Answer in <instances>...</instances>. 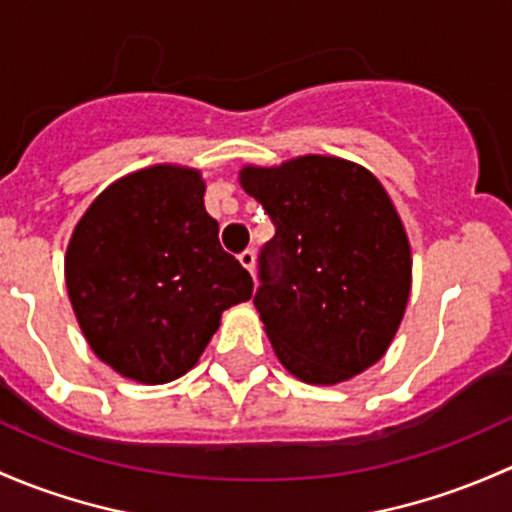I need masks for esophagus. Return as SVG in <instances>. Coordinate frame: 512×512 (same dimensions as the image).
Masks as SVG:
<instances>
[{"label":"esophagus","mask_w":512,"mask_h":512,"mask_svg":"<svg viewBox=\"0 0 512 512\" xmlns=\"http://www.w3.org/2000/svg\"><path fill=\"white\" fill-rule=\"evenodd\" d=\"M239 261H241V266H244L246 271L251 273V276H256V254H254V249H246L244 254H239Z\"/></svg>","instance_id":"1"}]
</instances>
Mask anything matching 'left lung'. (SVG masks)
Wrapping results in <instances>:
<instances>
[{"label":"left lung","instance_id":"1","mask_svg":"<svg viewBox=\"0 0 512 512\" xmlns=\"http://www.w3.org/2000/svg\"><path fill=\"white\" fill-rule=\"evenodd\" d=\"M239 182L276 226L258 256L254 305L281 365L308 384L365 372L397 335L412 291V249L387 189L325 155L249 165Z\"/></svg>","mask_w":512,"mask_h":512}]
</instances>
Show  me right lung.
Listing matches in <instances>:
<instances>
[{"label":"right lung","instance_id":"obj_1","mask_svg":"<svg viewBox=\"0 0 512 512\" xmlns=\"http://www.w3.org/2000/svg\"><path fill=\"white\" fill-rule=\"evenodd\" d=\"M66 288L88 345L142 384L192 370L221 313L254 293L219 244L199 170L152 165L93 199L66 249Z\"/></svg>","mask_w":512,"mask_h":512}]
</instances>
